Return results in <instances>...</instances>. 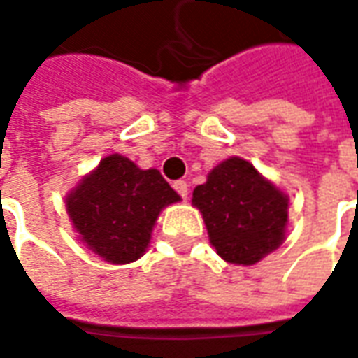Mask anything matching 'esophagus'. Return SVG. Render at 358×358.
<instances>
[{
	"mask_svg": "<svg viewBox=\"0 0 358 358\" xmlns=\"http://www.w3.org/2000/svg\"><path fill=\"white\" fill-rule=\"evenodd\" d=\"M174 189H176L180 197H184V199H186L187 194H189V186H187V182H184V180H178V182H174Z\"/></svg>",
	"mask_w": 358,
	"mask_h": 358,
	"instance_id": "esophagus-1",
	"label": "esophagus"
}]
</instances>
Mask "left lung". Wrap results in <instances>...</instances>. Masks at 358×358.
<instances>
[{
  "instance_id": "obj_1",
  "label": "left lung",
  "mask_w": 358,
  "mask_h": 358,
  "mask_svg": "<svg viewBox=\"0 0 358 358\" xmlns=\"http://www.w3.org/2000/svg\"><path fill=\"white\" fill-rule=\"evenodd\" d=\"M287 195L249 161L230 157L194 189L213 248L232 264H255L285 240Z\"/></svg>"
}]
</instances>
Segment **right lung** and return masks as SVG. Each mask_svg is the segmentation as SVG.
<instances>
[{"label":"right lung","instance_id":"obj_1","mask_svg":"<svg viewBox=\"0 0 358 358\" xmlns=\"http://www.w3.org/2000/svg\"><path fill=\"white\" fill-rule=\"evenodd\" d=\"M180 195L155 169L141 171L113 153L66 195V213L80 240L113 264L138 261L151 240L159 213Z\"/></svg>","mask_w":358,"mask_h":358}]
</instances>
